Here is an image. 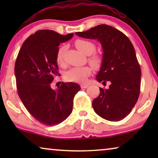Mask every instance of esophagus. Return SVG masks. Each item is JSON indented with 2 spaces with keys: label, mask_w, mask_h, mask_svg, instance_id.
I'll return each instance as SVG.
<instances>
[{
  "label": "esophagus",
  "mask_w": 158,
  "mask_h": 158,
  "mask_svg": "<svg viewBox=\"0 0 158 158\" xmlns=\"http://www.w3.org/2000/svg\"><path fill=\"white\" fill-rule=\"evenodd\" d=\"M81 88H86L88 87V84H81Z\"/></svg>",
  "instance_id": "1"
}]
</instances>
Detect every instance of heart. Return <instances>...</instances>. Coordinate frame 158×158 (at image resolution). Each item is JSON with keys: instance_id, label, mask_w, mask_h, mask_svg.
<instances>
[{"instance_id": "heart-1", "label": "heart", "mask_w": 158, "mask_h": 158, "mask_svg": "<svg viewBox=\"0 0 158 158\" xmlns=\"http://www.w3.org/2000/svg\"><path fill=\"white\" fill-rule=\"evenodd\" d=\"M75 44L81 52L87 55H91L96 51V44L94 42L87 40H83V39H78L75 40ZM66 50V45H61L57 49V54H56V61L60 65L64 63V58ZM89 60L90 63L96 68L100 66L101 63V58L98 55L91 56ZM91 71L92 68L88 65L75 67L66 72L64 77L67 81L70 82H85L87 77L90 75Z\"/></svg>"}]
</instances>
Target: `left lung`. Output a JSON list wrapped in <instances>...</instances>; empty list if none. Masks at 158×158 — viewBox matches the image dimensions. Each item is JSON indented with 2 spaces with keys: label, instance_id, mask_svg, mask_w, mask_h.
Here are the masks:
<instances>
[{
  "label": "left lung",
  "instance_id": "1",
  "mask_svg": "<svg viewBox=\"0 0 158 158\" xmlns=\"http://www.w3.org/2000/svg\"><path fill=\"white\" fill-rule=\"evenodd\" d=\"M75 34L98 40L103 48L98 82L109 81L108 89L100 88L99 96L92 102L96 113L104 119L122 120L131 111L140 93L141 69L131 41L124 33L106 24Z\"/></svg>",
  "mask_w": 158,
  "mask_h": 158
}]
</instances>
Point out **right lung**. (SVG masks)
Masks as SVG:
<instances>
[{"instance_id": "add662e5", "label": "right lung", "mask_w": 158, "mask_h": 158, "mask_svg": "<svg viewBox=\"0 0 158 158\" xmlns=\"http://www.w3.org/2000/svg\"><path fill=\"white\" fill-rule=\"evenodd\" d=\"M73 36L39 30L23 42L15 63L19 96L30 114L47 126L60 124L70 116L73 98L81 90L75 83H62L57 90L51 88L54 77L60 75L56 61L58 47Z\"/></svg>"}]
</instances>
